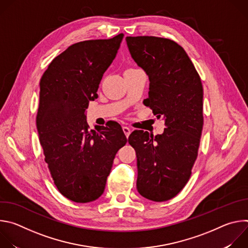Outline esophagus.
I'll return each instance as SVG.
<instances>
[{
	"label": "esophagus",
	"mask_w": 248,
	"mask_h": 248,
	"mask_svg": "<svg viewBox=\"0 0 248 248\" xmlns=\"http://www.w3.org/2000/svg\"><path fill=\"white\" fill-rule=\"evenodd\" d=\"M123 130H124V134H125V136H126V138H127V137L129 136L130 132H131L130 128L127 127V126H124V127H123Z\"/></svg>",
	"instance_id": "1"
}]
</instances>
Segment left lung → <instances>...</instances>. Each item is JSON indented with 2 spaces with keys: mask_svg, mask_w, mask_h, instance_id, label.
<instances>
[{
  "mask_svg": "<svg viewBox=\"0 0 248 248\" xmlns=\"http://www.w3.org/2000/svg\"><path fill=\"white\" fill-rule=\"evenodd\" d=\"M125 40L131 58L149 78L145 105L167 126L156 136L143 130L129 135L137 158L136 187L143 197L162 202L178 194L191 175L203 128V87L178 43L154 36Z\"/></svg>",
  "mask_w": 248,
  "mask_h": 248,
  "instance_id": "8db88e82",
  "label": "left lung"
}]
</instances>
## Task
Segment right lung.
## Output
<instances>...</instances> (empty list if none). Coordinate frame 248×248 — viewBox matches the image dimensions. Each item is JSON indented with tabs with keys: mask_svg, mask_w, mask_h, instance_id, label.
Segmentation results:
<instances>
[{
	"mask_svg": "<svg viewBox=\"0 0 248 248\" xmlns=\"http://www.w3.org/2000/svg\"><path fill=\"white\" fill-rule=\"evenodd\" d=\"M123 38L121 33L69 46L40 80L39 141L55 186L74 202H91L103 194L115 156L127 141L118 123L89 130L85 115Z\"/></svg>",
	"mask_w": 248,
	"mask_h": 248,
	"instance_id": "right-lung-1",
	"label": "right lung"
}]
</instances>
